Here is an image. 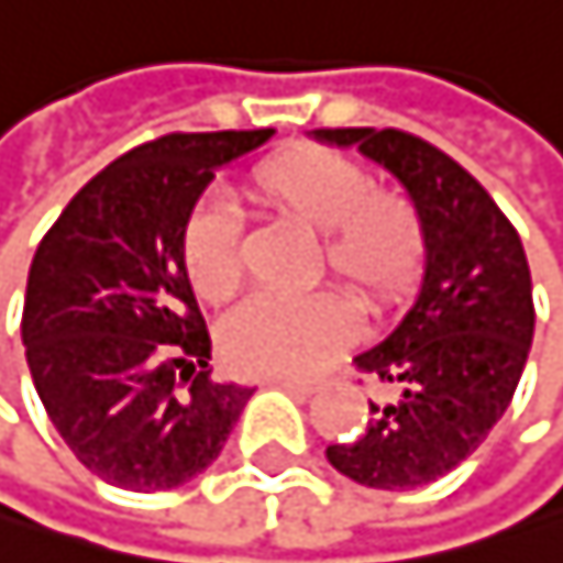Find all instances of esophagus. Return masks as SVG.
I'll use <instances>...</instances> for the list:
<instances>
[{"label":"esophagus","instance_id":"34e87169","mask_svg":"<svg viewBox=\"0 0 563 563\" xmlns=\"http://www.w3.org/2000/svg\"><path fill=\"white\" fill-rule=\"evenodd\" d=\"M276 386H284V390L290 394H298V397H308V394H316V379H298V376H279L273 379Z\"/></svg>","mask_w":563,"mask_h":563}]
</instances>
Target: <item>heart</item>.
I'll use <instances>...</instances> for the list:
<instances>
[{"mask_svg": "<svg viewBox=\"0 0 563 563\" xmlns=\"http://www.w3.org/2000/svg\"><path fill=\"white\" fill-rule=\"evenodd\" d=\"M247 198L269 216L319 233L316 276L333 273L368 316L400 308L429 262L426 219L408 195L372 184L351 155L290 144L247 173ZM187 284L209 305L244 287V233L223 201H198L180 227ZM354 305L340 290L305 298H255L223 325L227 362L247 376H308L354 336Z\"/></svg>", "mask_w": 563, "mask_h": 563, "instance_id": "obj_1", "label": "heart"}]
</instances>
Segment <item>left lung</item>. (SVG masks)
<instances>
[{
    "mask_svg": "<svg viewBox=\"0 0 563 563\" xmlns=\"http://www.w3.org/2000/svg\"><path fill=\"white\" fill-rule=\"evenodd\" d=\"M408 187L429 233L426 284L397 330L354 358L390 390L365 432L330 443L336 472L372 489H415L457 468L518 390L532 347V276L518 230L472 173L397 126H325Z\"/></svg>",
    "mask_w": 563,
    "mask_h": 563,
    "instance_id": "1",
    "label": "left lung"
}]
</instances>
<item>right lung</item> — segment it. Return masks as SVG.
Segmentation results:
<instances>
[{"label": "right lung", "mask_w": 563, "mask_h": 563, "mask_svg": "<svg viewBox=\"0 0 563 563\" xmlns=\"http://www.w3.org/2000/svg\"><path fill=\"white\" fill-rule=\"evenodd\" d=\"M273 131L166 134L91 177L27 273V368L77 461L152 493L205 472L252 390L212 379V340L180 262V227L219 166Z\"/></svg>", "instance_id": "1"}]
</instances>
